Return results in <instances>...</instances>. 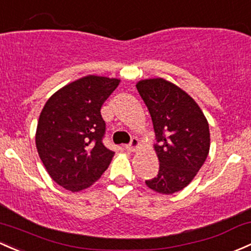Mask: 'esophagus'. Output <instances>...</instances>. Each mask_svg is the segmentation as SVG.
<instances>
[{"label":"esophagus","instance_id":"1","mask_svg":"<svg viewBox=\"0 0 251 251\" xmlns=\"http://www.w3.org/2000/svg\"><path fill=\"white\" fill-rule=\"evenodd\" d=\"M138 147H139V140L137 138H132L131 143H130V144L126 145L125 149L127 151H136L137 149H138Z\"/></svg>","mask_w":251,"mask_h":251}]
</instances>
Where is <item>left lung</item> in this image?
Segmentation results:
<instances>
[{"instance_id":"8db88e82","label":"left lung","mask_w":251,"mask_h":251,"mask_svg":"<svg viewBox=\"0 0 251 251\" xmlns=\"http://www.w3.org/2000/svg\"><path fill=\"white\" fill-rule=\"evenodd\" d=\"M137 90L152 119L159 161L158 174L145 183L157 193L173 194L191 183L207 158V119L191 96L164 78L143 79Z\"/></svg>"}]
</instances>
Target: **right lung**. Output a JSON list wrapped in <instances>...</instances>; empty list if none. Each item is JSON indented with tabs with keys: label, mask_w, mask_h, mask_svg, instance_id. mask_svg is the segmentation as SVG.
<instances>
[{
	"label": "right lung",
	"mask_w": 251,
	"mask_h": 251,
	"mask_svg": "<svg viewBox=\"0 0 251 251\" xmlns=\"http://www.w3.org/2000/svg\"><path fill=\"white\" fill-rule=\"evenodd\" d=\"M119 83L118 78L82 77L60 88L44 106L35 145L49 175L63 188H88L111 163L114 152L102 143L101 107Z\"/></svg>",
	"instance_id": "add662e5"
}]
</instances>
